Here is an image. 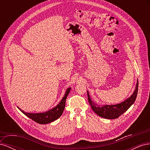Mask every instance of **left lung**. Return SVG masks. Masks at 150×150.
<instances>
[{
	"label": "left lung",
	"mask_w": 150,
	"mask_h": 150,
	"mask_svg": "<svg viewBox=\"0 0 150 150\" xmlns=\"http://www.w3.org/2000/svg\"><path fill=\"white\" fill-rule=\"evenodd\" d=\"M138 90V81H137L135 90L131 96L123 102L115 105H104L103 106H99L98 104L91 101L88 91V101L91 106L92 110L98 116L106 119H116L119 117L121 115L126 111L129 107L134 103L137 96Z\"/></svg>",
	"instance_id": "8db88e82"
}]
</instances>
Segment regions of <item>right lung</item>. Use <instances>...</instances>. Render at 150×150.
Here are the masks:
<instances>
[{"label": "right lung", "mask_w": 150, "mask_h": 150, "mask_svg": "<svg viewBox=\"0 0 150 150\" xmlns=\"http://www.w3.org/2000/svg\"><path fill=\"white\" fill-rule=\"evenodd\" d=\"M70 90L71 88H68L66 90L64 96L63 97L62 100L59 103L57 106L47 112L42 113H29L22 111L19 108H19V110H21L22 113H24L26 116H28L30 119L33 120L35 122H38V123L42 125L47 124L49 123V122H51L54 121H55L62 115L63 111H64L65 108L66 98L70 92Z\"/></svg>", "instance_id": "add662e5"}]
</instances>
